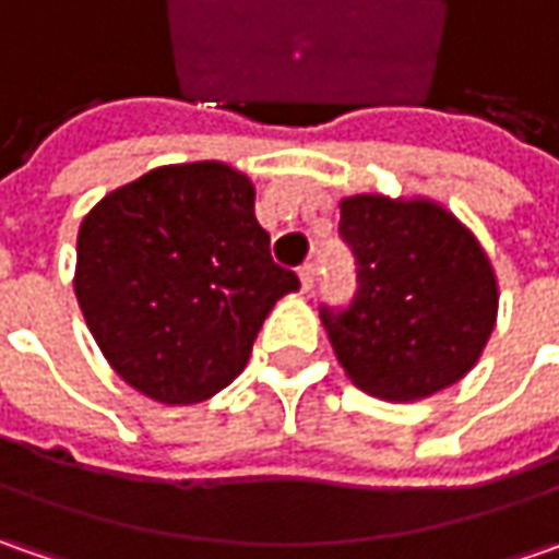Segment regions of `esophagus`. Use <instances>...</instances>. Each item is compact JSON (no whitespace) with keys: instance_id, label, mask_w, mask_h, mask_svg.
Wrapping results in <instances>:
<instances>
[{"instance_id":"esophagus-1","label":"esophagus","mask_w":559,"mask_h":559,"mask_svg":"<svg viewBox=\"0 0 559 559\" xmlns=\"http://www.w3.org/2000/svg\"><path fill=\"white\" fill-rule=\"evenodd\" d=\"M298 280H301V289L311 292L313 280H317V270H313V264H301V267H298Z\"/></svg>"}]
</instances>
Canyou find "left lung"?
Wrapping results in <instances>:
<instances>
[{"label":"left lung","instance_id":"left-lung-1","mask_svg":"<svg viewBox=\"0 0 559 559\" xmlns=\"http://www.w3.org/2000/svg\"><path fill=\"white\" fill-rule=\"evenodd\" d=\"M338 236L357 261L348 308H320L357 389L417 401L479 360L498 317V280L466 226L426 199H342Z\"/></svg>","mask_w":559,"mask_h":559}]
</instances>
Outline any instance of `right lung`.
<instances>
[{
	"label": "right lung",
	"mask_w": 559,
	"mask_h": 559,
	"mask_svg": "<svg viewBox=\"0 0 559 559\" xmlns=\"http://www.w3.org/2000/svg\"><path fill=\"white\" fill-rule=\"evenodd\" d=\"M254 186L221 162L170 164L108 192L76 236L74 292L115 373L162 404H195L246 370L273 305Z\"/></svg>",
	"instance_id": "obj_1"
}]
</instances>
